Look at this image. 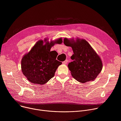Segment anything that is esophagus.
<instances>
[{
	"label": "esophagus",
	"mask_w": 121,
	"mask_h": 121,
	"mask_svg": "<svg viewBox=\"0 0 121 121\" xmlns=\"http://www.w3.org/2000/svg\"><path fill=\"white\" fill-rule=\"evenodd\" d=\"M68 60H66L65 61H63V62H62V63H63V64H67L68 63Z\"/></svg>",
	"instance_id": "1"
}]
</instances>
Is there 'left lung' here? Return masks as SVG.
<instances>
[{
	"mask_svg": "<svg viewBox=\"0 0 121 121\" xmlns=\"http://www.w3.org/2000/svg\"><path fill=\"white\" fill-rule=\"evenodd\" d=\"M64 43L71 47L74 53L70 57L73 61L68 65L72 77L81 83L94 80L101 71L103 65L101 58L89 43L84 39H77L75 42L66 38Z\"/></svg>",
	"mask_w": 121,
	"mask_h": 121,
	"instance_id": "1",
	"label": "left lung"
}]
</instances>
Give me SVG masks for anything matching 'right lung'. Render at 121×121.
I'll return each instance as SVG.
<instances>
[{"label": "right lung", "instance_id": "obj_1", "mask_svg": "<svg viewBox=\"0 0 121 121\" xmlns=\"http://www.w3.org/2000/svg\"><path fill=\"white\" fill-rule=\"evenodd\" d=\"M38 41L29 53L24 55L21 60V69L23 74L31 83L43 85L54 76L55 72L61 62L56 60L57 53L50 51L54 44H61L62 38L46 42Z\"/></svg>", "mask_w": 121, "mask_h": 121}]
</instances>
